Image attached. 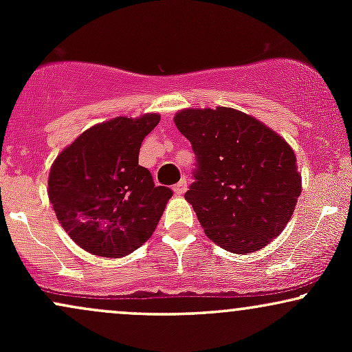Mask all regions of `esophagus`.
<instances>
[{"instance_id": "obj_1", "label": "esophagus", "mask_w": 352, "mask_h": 352, "mask_svg": "<svg viewBox=\"0 0 352 352\" xmlns=\"http://www.w3.org/2000/svg\"><path fill=\"white\" fill-rule=\"evenodd\" d=\"M187 187H188L187 179H182L179 184L173 185V192H175V195H184V193L187 192Z\"/></svg>"}]
</instances>
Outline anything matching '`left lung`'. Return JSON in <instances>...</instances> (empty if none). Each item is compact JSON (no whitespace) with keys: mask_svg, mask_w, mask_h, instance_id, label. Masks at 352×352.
Segmentation results:
<instances>
[{"mask_svg":"<svg viewBox=\"0 0 352 352\" xmlns=\"http://www.w3.org/2000/svg\"><path fill=\"white\" fill-rule=\"evenodd\" d=\"M173 120L197 157L185 200L210 240L245 254L280 235L301 193L296 155L286 140L230 107L185 109Z\"/></svg>","mask_w":352,"mask_h":352,"instance_id":"1","label":"left lung"}]
</instances>
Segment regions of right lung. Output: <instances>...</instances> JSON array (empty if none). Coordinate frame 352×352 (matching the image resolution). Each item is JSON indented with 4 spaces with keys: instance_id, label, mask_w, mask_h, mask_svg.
<instances>
[{
    "instance_id": "right-lung-1",
    "label": "right lung",
    "mask_w": 352,
    "mask_h": 352,
    "mask_svg": "<svg viewBox=\"0 0 352 352\" xmlns=\"http://www.w3.org/2000/svg\"><path fill=\"white\" fill-rule=\"evenodd\" d=\"M159 122V114H145L98 124L52 164L50 201L67 235L86 252L120 258L152 236L172 190L153 184L139 165V151Z\"/></svg>"
}]
</instances>
